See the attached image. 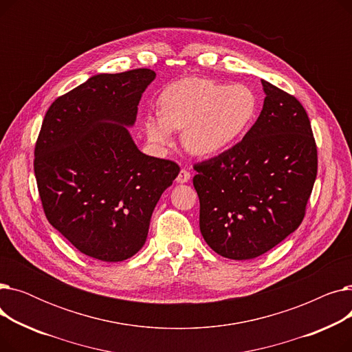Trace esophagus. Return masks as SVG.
<instances>
[{
	"label": "esophagus",
	"mask_w": 352,
	"mask_h": 352,
	"mask_svg": "<svg viewBox=\"0 0 352 352\" xmlns=\"http://www.w3.org/2000/svg\"><path fill=\"white\" fill-rule=\"evenodd\" d=\"M190 178H191V174H190L186 168H182V170L178 173L175 181H177L178 184H184V182H188Z\"/></svg>",
	"instance_id": "esophagus-1"
}]
</instances>
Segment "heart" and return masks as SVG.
<instances>
[{"label":"heart","mask_w":352,"mask_h":352,"mask_svg":"<svg viewBox=\"0 0 352 352\" xmlns=\"http://www.w3.org/2000/svg\"><path fill=\"white\" fill-rule=\"evenodd\" d=\"M255 113L252 91L241 84L223 85L187 78L165 88L160 114L144 118L148 141L168 145L173 129H182V142L195 155H215L230 148L248 128Z\"/></svg>","instance_id":"obj_1"}]
</instances>
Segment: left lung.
I'll list each match as a JSON object with an SVG mask.
<instances>
[{"label": "left lung", "instance_id": "1", "mask_svg": "<svg viewBox=\"0 0 352 352\" xmlns=\"http://www.w3.org/2000/svg\"><path fill=\"white\" fill-rule=\"evenodd\" d=\"M260 117L230 150L194 165L199 230L231 260H251L278 245L302 223L318 157L302 104L261 80Z\"/></svg>", "mask_w": 352, "mask_h": 352}]
</instances>
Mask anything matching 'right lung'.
<instances>
[{
  "instance_id": "obj_1",
  "label": "right lung",
  "mask_w": 352,
  "mask_h": 352,
  "mask_svg": "<svg viewBox=\"0 0 352 352\" xmlns=\"http://www.w3.org/2000/svg\"><path fill=\"white\" fill-rule=\"evenodd\" d=\"M155 72L98 74L48 108L34 173L50 224L82 254L118 263L137 254L161 194L179 173L174 161L142 154L134 125Z\"/></svg>"
}]
</instances>
